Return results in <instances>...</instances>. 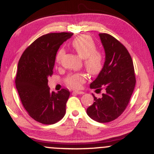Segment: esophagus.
I'll return each instance as SVG.
<instances>
[{
	"label": "esophagus",
	"instance_id": "esophagus-1",
	"mask_svg": "<svg viewBox=\"0 0 154 154\" xmlns=\"http://www.w3.org/2000/svg\"><path fill=\"white\" fill-rule=\"evenodd\" d=\"M73 93H75V94H79V95H82L84 94V92L83 91H75L73 92Z\"/></svg>",
	"mask_w": 154,
	"mask_h": 154
}]
</instances>
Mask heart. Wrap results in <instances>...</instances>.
<instances>
[{
  "instance_id": "heart-1",
  "label": "heart",
  "mask_w": 154,
  "mask_h": 154,
  "mask_svg": "<svg viewBox=\"0 0 154 154\" xmlns=\"http://www.w3.org/2000/svg\"><path fill=\"white\" fill-rule=\"evenodd\" d=\"M72 47L79 57L84 59V65L90 74L99 73L103 67V58L102 54L96 51V45L91 37L85 35L77 37L72 42ZM64 54V49H59L56 56V61L59 62ZM85 79L84 74H74L67 77L66 83L73 88H79L85 82Z\"/></svg>"
}]
</instances>
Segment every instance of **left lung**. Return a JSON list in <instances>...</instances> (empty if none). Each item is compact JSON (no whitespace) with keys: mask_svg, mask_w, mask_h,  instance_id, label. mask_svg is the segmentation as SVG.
Returning a JSON list of instances; mask_svg holds the SVG:
<instances>
[{"mask_svg":"<svg viewBox=\"0 0 154 154\" xmlns=\"http://www.w3.org/2000/svg\"><path fill=\"white\" fill-rule=\"evenodd\" d=\"M105 51L102 69L90 85L95 91L103 88L100 98H94V103L87 109L88 115L100 123L116 119L126 109L135 86L133 62L126 48L109 34L100 33Z\"/></svg>","mask_w":154,"mask_h":154,"instance_id":"8db88e82","label":"left lung"}]
</instances>
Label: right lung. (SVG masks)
I'll return each mask as SVG.
<instances>
[{"instance_id":"right-lung-1","label":"right lung","mask_w":154,"mask_h":154,"mask_svg":"<svg viewBox=\"0 0 154 154\" xmlns=\"http://www.w3.org/2000/svg\"><path fill=\"white\" fill-rule=\"evenodd\" d=\"M73 33H49L37 39L23 53L18 63L16 88L23 106L32 119L45 125L56 123L64 116L69 97L68 89L51 92L57 51Z\"/></svg>"}]
</instances>
